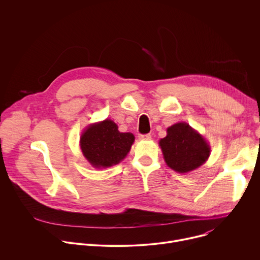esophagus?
Instances as JSON below:
<instances>
[{"mask_svg":"<svg viewBox=\"0 0 260 260\" xmlns=\"http://www.w3.org/2000/svg\"><path fill=\"white\" fill-rule=\"evenodd\" d=\"M138 137L141 140H148V139L151 138V135L150 134H140Z\"/></svg>","mask_w":260,"mask_h":260,"instance_id":"esophagus-1","label":"esophagus"}]
</instances>
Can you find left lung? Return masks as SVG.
<instances>
[{"instance_id": "8db88e82", "label": "left lung", "mask_w": 260, "mask_h": 260, "mask_svg": "<svg viewBox=\"0 0 260 260\" xmlns=\"http://www.w3.org/2000/svg\"><path fill=\"white\" fill-rule=\"evenodd\" d=\"M159 145L167 166L182 174L205 164L211 152L209 142L185 122L167 128V135L160 139Z\"/></svg>"}]
</instances>
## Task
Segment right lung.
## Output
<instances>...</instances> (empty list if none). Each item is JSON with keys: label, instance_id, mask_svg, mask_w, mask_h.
Returning a JSON list of instances; mask_svg holds the SVG:
<instances>
[{"label": "right lung", "instance_id": "right-lung-1", "mask_svg": "<svg viewBox=\"0 0 260 260\" xmlns=\"http://www.w3.org/2000/svg\"><path fill=\"white\" fill-rule=\"evenodd\" d=\"M135 140L130 132H120L111 119L87 126L80 137V147L85 159L96 168H109L123 161Z\"/></svg>", "mask_w": 260, "mask_h": 260}]
</instances>
